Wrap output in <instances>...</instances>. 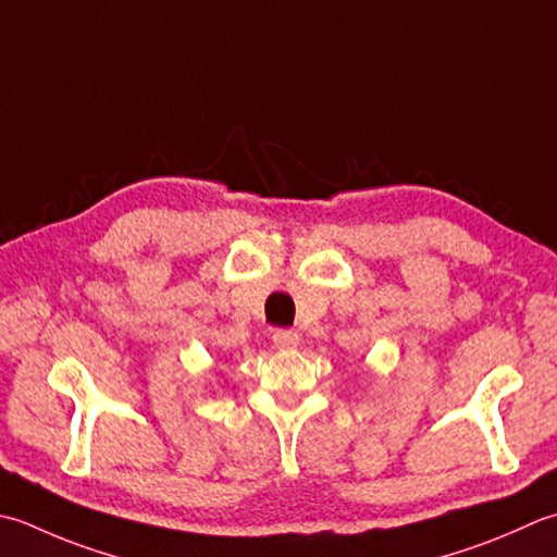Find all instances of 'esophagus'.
Listing matches in <instances>:
<instances>
[{
	"mask_svg": "<svg viewBox=\"0 0 557 557\" xmlns=\"http://www.w3.org/2000/svg\"><path fill=\"white\" fill-rule=\"evenodd\" d=\"M272 343H275L280 350H294V347L299 345V333L289 329H277L272 333Z\"/></svg>",
	"mask_w": 557,
	"mask_h": 557,
	"instance_id": "esophagus-1",
	"label": "esophagus"
}]
</instances>
